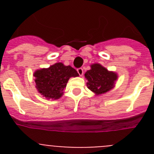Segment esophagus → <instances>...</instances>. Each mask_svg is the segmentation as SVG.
I'll use <instances>...</instances> for the list:
<instances>
[{"label":"esophagus","mask_w":154,"mask_h":154,"mask_svg":"<svg viewBox=\"0 0 154 154\" xmlns=\"http://www.w3.org/2000/svg\"><path fill=\"white\" fill-rule=\"evenodd\" d=\"M77 72H78L79 75L80 76H82V75H83V69H82V68H79V69H77Z\"/></svg>","instance_id":"1"}]
</instances>
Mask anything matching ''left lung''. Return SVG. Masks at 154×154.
I'll use <instances>...</instances> for the list:
<instances>
[{
  "label": "left lung",
  "mask_w": 154,
  "mask_h": 154,
  "mask_svg": "<svg viewBox=\"0 0 154 154\" xmlns=\"http://www.w3.org/2000/svg\"><path fill=\"white\" fill-rule=\"evenodd\" d=\"M85 77L88 80L86 83L88 88L96 95L109 91L117 79L116 73L109 72L99 64L91 65V69L85 72Z\"/></svg>",
  "instance_id": "8db88e82"
}]
</instances>
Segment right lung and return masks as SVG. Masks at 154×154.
Instances as JSON below:
<instances>
[{"mask_svg": "<svg viewBox=\"0 0 154 154\" xmlns=\"http://www.w3.org/2000/svg\"><path fill=\"white\" fill-rule=\"evenodd\" d=\"M78 72L70 65L65 66L62 63H56L48 69L36 71V88L42 95L48 99H57L63 94L66 84L71 77L78 76Z\"/></svg>", "mask_w": 154, "mask_h": 154, "instance_id": "right-lung-1", "label": "right lung"}]
</instances>
